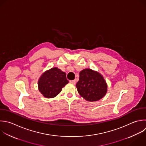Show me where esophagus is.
Returning <instances> with one entry per match:
<instances>
[{
  "label": "esophagus",
  "mask_w": 146,
  "mask_h": 146,
  "mask_svg": "<svg viewBox=\"0 0 146 146\" xmlns=\"http://www.w3.org/2000/svg\"><path fill=\"white\" fill-rule=\"evenodd\" d=\"M70 83H73V84H75V83H76V80H70Z\"/></svg>",
  "instance_id": "obj_1"
}]
</instances>
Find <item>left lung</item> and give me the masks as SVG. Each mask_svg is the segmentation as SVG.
<instances>
[{"mask_svg":"<svg viewBox=\"0 0 146 146\" xmlns=\"http://www.w3.org/2000/svg\"><path fill=\"white\" fill-rule=\"evenodd\" d=\"M79 94L90 102L98 101L106 94L107 86L103 77L98 72L87 68L79 74L76 84Z\"/></svg>","mask_w":146,"mask_h":146,"instance_id":"1","label":"left lung"}]
</instances>
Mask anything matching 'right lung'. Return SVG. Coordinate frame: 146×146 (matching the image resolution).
Here are the masks:
<instances>
[{"label":"right lung","mask_w":146,"mask_h":146,"mask_svg":"<svg viewBox=\"0 0 146 146\" xmlns=\"http://www.w3.org/2000/svg\"><path fill=\"white\" fill-rule=\"evenodd\" d=\"M68 83L66 73L54 67L46 71L40 76L38 81L39 90L47 98H54Z\"/></svg>","instance_id":"obj_1"}]
</instances>
